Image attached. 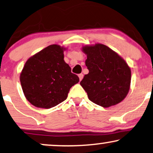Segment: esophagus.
Returning <instances> with one entry per match:
<instances>
[{
	"label": "esophagus",
	"instance_id": "34e87169",
	"mask_svg": "<svg viewBox=\"0 0 153 153\" xmlns=\"http://www.w3.org/2000/svg\"><path fill=\"white\" fill-rule=\"evenodd\" d=\"M79 80L81 81V79H82L83 77H84V74H79Z\"/></svg>",
	"mask_w": 153,
	"mask_h": 153
}]
</instances>
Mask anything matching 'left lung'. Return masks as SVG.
<instances>
[{
	"mask_svg": "<svg viewBox=\"0 0 153 153\" xmlns=\"http://www.w3.org/2000/svg\"><path fill=\"white\" fill-rule=\"evenodd\" d=\"M82 51L87 55L88 74L80 82L88 99L103 107L115 105L128 94L131 84V69L117 53L106 45L97 43L86 45Z\"/></svg>",
	"mask_w": 153,
	"mask_h": 153,
	"instance_id": "obj_1",
	"label": "left lung"
}]
</instances>
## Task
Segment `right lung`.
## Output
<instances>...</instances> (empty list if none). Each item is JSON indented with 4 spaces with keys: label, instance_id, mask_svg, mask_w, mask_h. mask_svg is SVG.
Here are the masks:
<instances>
[{
    "label": "right lung",
    "instance_id": "right-lung-1",
    "mask_svg": "<svg viewBox=\"0 0 153 153\" xmlns=\"http://www.w3.org/2000/svg\"><path fill=\"white\" fill-rule=\"evenodd\" d=\"M65 48L51 45L28 59L20 74L24 94L31 104L49 109L65 100L77 75L64 60Z\"/></svg>",
    "mask_w": 153,
    "mask_h": 153
}]
</instances>
